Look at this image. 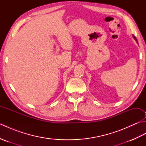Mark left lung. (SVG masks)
Instances as JSON below:
<instances>
[{"label":"left lung","instance_id":"8db88e82","mask_svg":"<svg viewBox=\"0 0 146 146\" xmlns=\"http://www.w3.org/2000/svg\"><path fill=\"white\" fill-rule=\"evenodd\" d=\"M133 37H134V39H135V41H137V39H136V38H135V36H134V35H133Z\"/></svg>","mask_w":146,"mask_h":146}]
</instances>
